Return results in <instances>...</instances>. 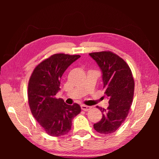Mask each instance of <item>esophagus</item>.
Masks as SVG:
<instances>
[{"label": "esophagus", "instance_id": "esophagus-1", "mask_svg": "<svg viewBox=\"0 0 159 159\" xmlns=\"http://www.w3.org/2000/svg\"><path fill=\"white\" fill-rule=\"evenodd\" d=\"M80 107H81V109L83 110V111H88V110H90L91 107H89V106H87V105H85V104H82L81 106H80Z\"/></svg>", "mask_w": 159, "mask_h": 159}]
</instances>
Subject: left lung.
<instances>
[{"mask_svg": "<svg viewBox=\"0 0 159 159\" xmlns=\"http://www.w3.org/2000/svg\"><path fill=\"white\" fill-rule=\"evenodd\" d=\"M89 55L102 70L104 95L109 104L107 109L98 107L102 118L93 126L99 133L111 134L128 116L134 95L133 76L128 64L112 52L102 51Z\"/></svg>", "mask_w": 159, "mask_h": 159, "instance_id": "8db88e82", "label": "left lung"}]
</instances>
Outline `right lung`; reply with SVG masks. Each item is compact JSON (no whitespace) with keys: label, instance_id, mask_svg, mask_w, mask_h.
Listing matches in <instances>:
<instances>
[{"label":"right lung","instance_id":"right-lung-1","mask_svg":"<svg viewBox=\"0 0 159 159\" xmlns=\"http://www.w3.org/2000/svg\"><path fill=\"white\" fill-rule=\"evenodd\" d=\"M79 57L80 55L55 54L38 64L29 79L28 101L31 114L50 136L68 133L72 120L81 111L78 104L68 105L55 97L60 90L64 72Z\"/></svg>","mask_w":159,"mask_h":159}]
</instances>
